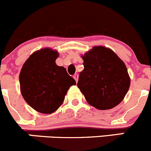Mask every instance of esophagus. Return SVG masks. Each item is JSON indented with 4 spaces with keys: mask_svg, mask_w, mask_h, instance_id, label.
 <instances>
[{
    "mask_svg": "<svg viewBox=\"0 0 151 151\" xmlns=\"http://www.w3.org/2000/svg\"><path fill=\"white\" fill-rule=\"evenodd\" d=\"M73 78H74V79H75V80H76V81L77 82V81H78V75L77 73L74 74V76H73Z\"/></svg>",
    "mask_w": 151,
    "mask_h": 151,
    "instance_id": "esophagus-1",
    "label": "esophagus"
}]
</instances>
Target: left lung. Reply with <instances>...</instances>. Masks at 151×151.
<instances>
[{
	"instance_id": "left-lung-1",
	"label": "left lung",
	"mask_w": 151,
	"mask_h": 151,
	"mask_svg": "<svg viewBox=\"0 0 151 151\" xmlns=\"http://www.w3.org/2000/svg\"><path fill=\"white\" fill-rule=\"evenodd\" d=\"M82 59L84 69L80 73L77 85L88 104L100 110L118 105L131 83L124 62L104 46H95Z\"/></svg>"
}]
</instances>
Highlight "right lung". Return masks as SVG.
I'll use <instances>...</instances> for the list:
<instances>
[{"instance_id": "right-lung-1", "label": "right lung", "mask_w": 151, "mask_h": 151, "mask_svg": "<svg viewBox=\"0 0 151 151\" xmlns=\"http://www.w3.org/2000/svg\"><path fill=\"white\" fill-rule=\"evenodd\" d=\"M56 50L42 48L29 56L20 73V92L27 104L38 112L51 114L63 103L67 92L76 84L64 67L56 64Z\"/></svg>"}]
</instances>
